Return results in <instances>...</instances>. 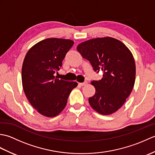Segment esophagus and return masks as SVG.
<instances>
[{
	"label": "esophagus",
	"mask_w": 155,
	"mask_h": 155,
	"mask_svg": "<svg viewBox=\"0 0 155 155\" xmlns=\"http://www.w3.org/2000/svg\"><path fill=\"white\" fill-rule=\"evenodd\" d=\"M88 84V82L87 81H84V83H80L79 84L81 86H84V85H87Z\"/></svg>",
	"instance_id": "obj_1"
}]
</instances>
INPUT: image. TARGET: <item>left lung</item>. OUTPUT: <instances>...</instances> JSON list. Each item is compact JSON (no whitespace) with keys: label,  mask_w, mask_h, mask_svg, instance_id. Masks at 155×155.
Segmentation results:
<instances>
[{"label":"left lung","mask_w":155,"mask_h":155,"mask_svg":"<svg viewBox=\"0 0 155 155\" xmlns=\"http://www.w3.org/2000/svg\"><path fill=\"white\" fill-rule=\"evenodd\" d=\"M77 49L95 72H103L101 80L91 82L96 92L88 98L91 106L103 115L115 113L125 103L135 82L133 54L123 42L111 37L91 39Z\"/></svg>","instance_id":"left-lung-1"}]
</instances>
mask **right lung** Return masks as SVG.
I'll return each mask as SVG.
<instances>
[{
  "label": "right lung",
  "mask_w": 155,
  "mask_h": 155,
  "mask_svg": "<svg viewBox=\"0 0 155 155\" xmlns=\"http://www.w3.org/2000/svg\"><path fill=\"white\" fill-rule=\"evenodd\" d=\"M74 45L69 39L50 38L38 42L26 54L22 67V83L26 97L39 113L47 117L60 114L77 82L54 77L66 54Z\"/></svg>",
  "instance_id": "add662e5"
}]
</instances>
